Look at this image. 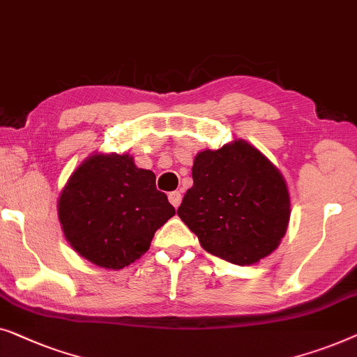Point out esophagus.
<instances>
[{
  "label": "esophagus",
  "instance_id": "esophagus-1",
  "mask_svg": "<svg viewBox=\"0 0 357 357\" xmlns=\"http://www.w3.org/2000/svg\"><path fill=\"white\" fill-rule=\"evenodd\" d=\"M168 199H169V202H172L173 207L178 208L181 205V200H183V195H181L179 190H173V192L168 194Z\"/></svg>",
  "mask_w": 357,
  "mask_h": 357
}]
</instances>
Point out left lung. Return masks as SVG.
Here are the masks:
<instances>
[{
    "label": "left lung",
    "mask_w": 357,
    "mask_h": 357,
    "mask_svg": "<svg viewBox=\"0 0 357 357\" xmlns=\"http://www.w3.org/2000/svg\"><path fill=\"white\" fill-rule=\"evenodd\" d=\"M192 179L178 215L207 252L250 265L278 248L291 215L288 185L254 145L239 139L199 152Z\"/></svg>",
    "instance_id": "left-lung-1"
}]
</instances>
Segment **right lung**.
I'll return each mask as SVG.
<instances>
[{
	"label": "right lung",
	"instance_id": "1",
	"mask_svg": "<svg viewBox=\"0 0 357 357\" xmlns=\"http://www.w3.org/2000/svg\"><path fill=\"white\" fill-rule=\"evenodd\" d=\"M176 210L157 190L155 174L128 153H95L71 174L58 200L68 243L98 267H128L150 248Z\"/></svg>",
	"mask_w": 357,
	"mask_h": 357
}]
</instances>
